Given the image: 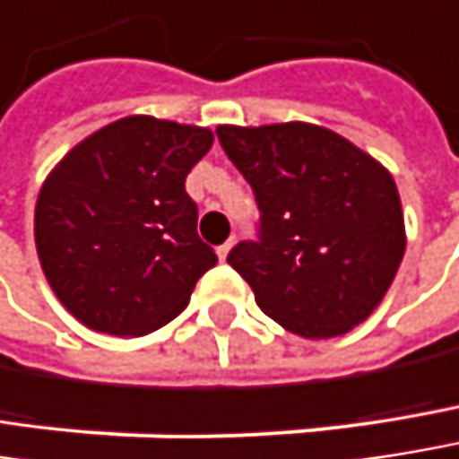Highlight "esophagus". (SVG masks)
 Instances as JSON below:
<instances>
[{"mask_svg":"<svg viewBox=\"0 0 459 459\" xmlns=\"http://www.w3.org/2000/svg\"><path fill=\"white\" fill-rule=\"evenodd\" d=\"M230 247H233V238H229L226 244H221V247H218V257H221V260H226V257H229Z\"/></svg>","mask_w":459,"mask_h":459,"instance_id":"1","label":"esophagus"}]
</instances>
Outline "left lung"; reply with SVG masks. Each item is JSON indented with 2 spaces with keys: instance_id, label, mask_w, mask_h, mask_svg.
<instances>
[{
  "instance_id": "1",
  "label": "left lung",
  "mask_w": 459,
  "mask_h": 459,
  "mask_svg": "<svg viewBox=\"0 0 459 459\" xmlns=\"http://www.w3.org/2000/svg\"><path fill=\"white\" fill-rule=\"evenodd\" d=\"M218 142L260 210L257 236L229 252L257 307L305 339L342 336L362 323L404 255L389 170L310 123L221 126Z\"/></svg>"
}]
</instances>
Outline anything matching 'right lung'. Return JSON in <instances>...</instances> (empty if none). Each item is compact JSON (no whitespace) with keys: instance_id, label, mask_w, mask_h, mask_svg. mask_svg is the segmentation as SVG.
I'll return each instance as SVG.
<instances>
[{"instance_id":"add662e5","label":"right lung","mask_w":459,"mask_h":459,"mask_svg":"<svg viewBox=\"0 0 459 459\" xmlns=\"http://www.w3.org/2000/svg\"><path fill=\"white\" fill-rule=\"evenodd\" d=\"M212 134L131 115L70 149L36 202V249L57 299L83 325L144 336L188 305L218 255L196 233L188 170Z\"/></svg>"}]
</instances>
